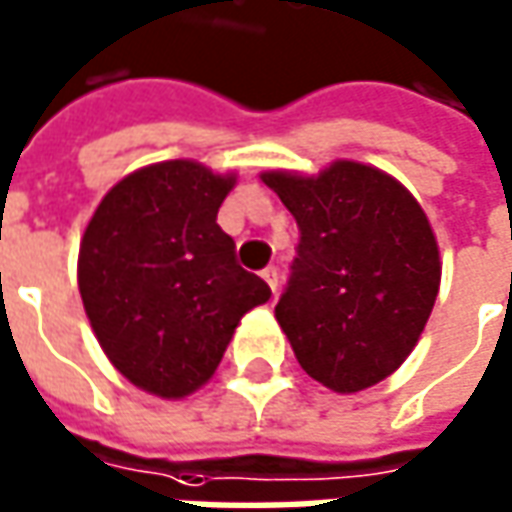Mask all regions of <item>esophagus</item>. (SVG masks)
<instances>
[{"instance_id": "esophagus-1", "label": "esophagus", "mask_w": 512, "mask_h": 512, "mask_svg": "<svg viewBox=\"0 0 512 512\" xmlns=\"http://www.w3.org/2000/svg\"><path fill=\"white\" fill-rule=\"evenodd\" d=\"M263 280H266L271 291L277 294V288H280V271L274 269V266H269V269H263Z\"/></svg>"}]
</instances>
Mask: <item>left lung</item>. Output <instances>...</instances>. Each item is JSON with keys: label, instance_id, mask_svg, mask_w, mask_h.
Listing matches in <instances>:
<instances>
[{"label": "left lung", "instance_id": "obj_1", "mask_svg": "<svg viewBox=\"0 0 512 512\" xmlns=\"http://www.w3.org/2000/svg\"><path fill=\"white\" fill-rule=\"evenodd\" d=\"M297 218L300 246L274 308L322 387H375L415 350L440 291V249L417 198L384 170L336 159L314 176L263 170Z\"/></svg>", "mask_w": 512, "mask_h": 512}]
</instances>
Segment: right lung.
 Listing matches in <instances>:
<instances>
[{
  "instance_id": "add662e5",
  "label": "right lung",
  "mask_w": 512,
  "mask_h": 512,
  "mask_svg": "<svg viewBox=\"0 0 512 512\" xmlns=\"http://www.w3.org/2000/svg\"><path fill=\"white\" fill-rule=\"evenodd\" d=\"M238 173L168 159L128 173L89 218L78 252L83 311L114 370L165 401L212 378L243 314L271 288L235 263L215 224Z\"/></svg>"
}]
</instances>
